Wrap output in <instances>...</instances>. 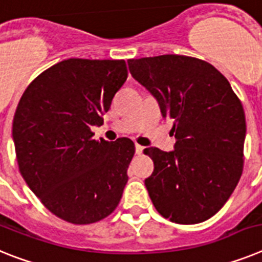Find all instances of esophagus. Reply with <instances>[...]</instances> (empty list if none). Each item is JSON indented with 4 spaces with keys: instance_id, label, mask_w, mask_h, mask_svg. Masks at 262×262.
<instances>
[{
    "instance_id": "1",
    "label": "esophagus",
    "mask_w": 262,
    "mask_h": 262,
    "mask_svg": "<svg viewBox=\"0 0 262 262\" xmlns=\"http://www.w3.org/2000/svg\"><path fill=\"white\" fill-rule=\"evenodd\" d=\"M142 151H144V146H141V145L136 144V154H138V156H140V154H142Z\"/></svg>"
}]
</instances>
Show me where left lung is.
I'll use <instances>...</instances> for the list:
<instances>
[{
    "label": "left lung",
    "mask_w": 262,
    "mask_h": 262,
    "mask_svg": "<svg viewBox=\"0 0 262 262\" xmlns=\"http://www.w3.org/2000/svg\"><path fill=\"white\" fill-rule=\"evenodd\" d=\"M132 76L172 121L174 151L146 147L154 171L145 186L156 210L178 224L210 219L226 204L244 166L245 115L224 75L202 59H129Z\"/></svg>",
    "instance_id": "8db88e82"
}]
</instances>
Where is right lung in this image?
Segmentation results:
<instances>
[{
	"label": "right lung",
	"mask_w": 262,
	"mask_h": 262,
	"mask_svg": "<svg viewBox=\"0 0 262 262\" xmlns=\"http://www.w3.org/2000/svg\"><path fill=\"white\" fill-rule=\"evenodd\" d=\"M128 77L125 60L67 59L25 90L13 118L18 169L50 212L85 226L118 206L134 156L129 138L93 140Z\"/></svg>",
	"instance_id": "add662e5"
}]
</instances>
